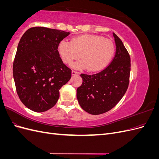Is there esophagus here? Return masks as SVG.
I'll list each match as a JSON object with an SVG mask.
<instances>
[{
    "instance_id": "1",
    "label": "esophagus",
    "mask_w": 159,
    "mask_h": 159,
    "mask_svg": "<svg viewBox=\"0 0 159 159\" xmlns=\"http://www.w3.org/2000/svg\"><path fill=\"white\" fill-rule=\"evenodd\" d=\"M78 74H79V72L76 71H75V70H72V71H71V74L73 75H78Z\"/></svg>"
}]
</instances>
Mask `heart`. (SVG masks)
Instances as JSON below:
<instances>
[{"label":"heart","instance_id":"heart-1","mask_svg":"<svg viewBox=\"0 0 159 159\" xmlns=\"http://www.w3.org/2000/svg\"><path fill=\"white\" fill-rule=\"evenodd\" d=\"M57 51L66 64L71 63L80 56L81 59L71 65L73 68L96 71L105 68L111 60L115 44L111 40L103 36L85 34L75 37L71 42L60 41Z\"/></svg>","mask_w":159,"mask_h":159}]
</instances>
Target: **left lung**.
<instances>
[{
  "mask_svg": "<svg viewBox=\"0 0 159 159\" xmlns=\"http://www.w3.org/2000/svg\"><path fill=\"white\" fill-rule=\"evenodd\" d=\"M116 45L114 58L106 68L95 74H81L83 82L77 89L81 107L91 115L108 111L125 93L131 71L130 56L121 39L113 33Z\"/></svg>",
  "mask_w": 159,
  "mask_h": 159,
  "instance_id": "1",
  "label": "left lung"
}]
</instances>
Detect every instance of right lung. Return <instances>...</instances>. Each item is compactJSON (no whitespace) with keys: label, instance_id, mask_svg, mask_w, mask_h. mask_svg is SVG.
Masks as SVG:
<instances>
[{"label":"right lung","instance_id":"obj_1","mask_svg":"<svg viewBox=\"0 0 159 159\" xmlns=\"http://www.w3.org/2000/svg\"><path fill=\"white\" fill-rule=\"evenodd\" d=\"M70 32L33 27L20 38L13 63V77L19 98L26 107L44 112L53 107L60 88L68 82L71 70L57 51Z\"/></svg>","mask_w":159,"mask_h":159}]
</instances>
